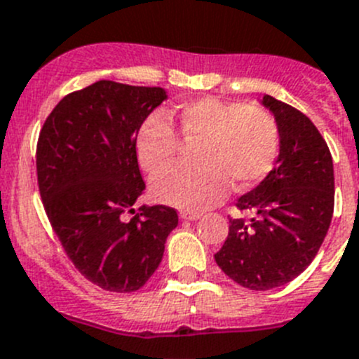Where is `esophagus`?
<instances>
[{
  "label": "esophagus",
  "instance_id": "34e87169",
  "mask_svg": "<svg viewBox=\"0 0 359 359\" xmlns=\"http://www.w3.org/2000/svg\"><path fill=\"white\" fill-rule=\"evenodd\" d=\"M179 216H180V219L195 221V219H198V217H202V212H200V210H180Z\"/></svg>",
  "mask_w": 359,
  "mask_h": 359
}]
</instances>
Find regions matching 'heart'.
Returning a JSON list of instances; mask_svg holds the SVG:
<instances>
[{"instance_id": "1", "label": "heart", "mask_w": 359, "mask_h": 359, "mask_svg": "<svg viewBox=\"0 0 359 359\" xmlns=\"http://www.w3.org/2000/svg\"><path fill=\"white\" fill-rule=\"evenodd\" d=\"M172 118L186 142H198L191 166H173L157 177L152 193L159 202L200 210L219 202L229 191L259 184L273 170L280 152V127L262 108L246 102L202 97L175 106ZM136 156L150 175L175 161L180 138L168 118L154 111L140 123Z\"/></svg>"}]
</instances>
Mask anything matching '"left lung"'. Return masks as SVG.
Segmentation results:
<instances>
[{
    "label": "left lung",
    "instance_id": "8db88e82",
    "mask_svg": "<svg viewBox=\"0 0 359 359\" xmlns=\"http://www.w3.org/2000/svg\"><path fill=\"white\" fill-rule=\"evenodd\" d=\"M280 127L276 168L236 202L251 219L230 217L229 237L214 259L250 290H269L299 276L316 259L334 207L333 159L299 109L264 95Z\"/></svg>",
    "mask_w": 359,
    "mask_h": 359
}]
</instances>
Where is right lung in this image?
Listing matches in <instances>:
<instances>
[{"instance_id":"1","label":"right lung","mask_w":359,"mask_h":359,"mask_svg":"<svg viewBox=\"0 0 359 359\" xmlns=\"http://www.w3.org/2000/svg\"><path fill=\"white\" fill-rule=\"evenodd\" d=\"M166 97L159 86L102 79L63 97L40 130L36 179L49 223L76 269L109 292L142 289L179 225L172 207H134L145 189L136 133Z\"/></svg>"}]
</instances>
